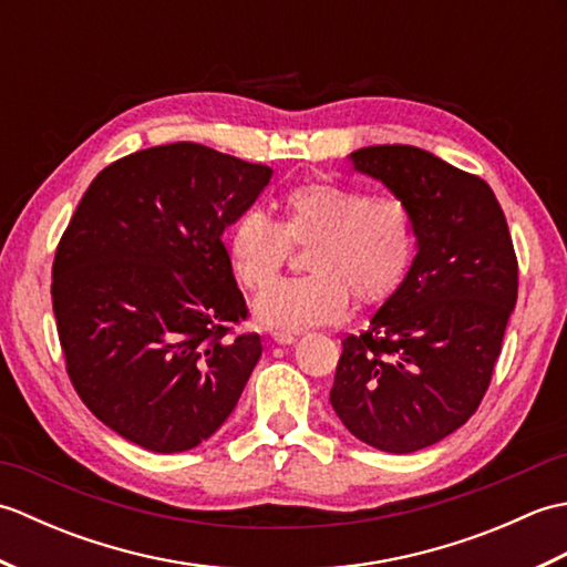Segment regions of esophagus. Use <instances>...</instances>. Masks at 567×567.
Wrapping results in <instances>:
<instances>
[{"instance_id":"obj_1","label":"esophagus","mask_w":567,"mask_h":567,"mask_svg":"<svg viewBox=\"0 0 567 567\" xmlns=\"http://www.w3.org/2000/svg\"><path fill=\"white\" fill-rule=\"evenodd\" d=\"M272 339H275L277 343H282V346H287V343H295V339H297V333H292V331H272Z\"/></svg>"}]
</instances>
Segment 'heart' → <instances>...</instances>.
<instances>
[{"mask_svg":"<svg viewBox=\"0 0 567 567\" xmlns=\"http://www.w3.org/2000/svg\"><path fill=\"white\" fill-rule=\"evenodd\" d=\"M282 202V221L260 204H248L226 236L234 275L252 292L280 275L292 246H309V275L265 290L252 305L258 321L285 331L319 327L343 315L348 295L355 305H378L402 285L416 250L414 214L402 197L307 183Z\"/></svg>","mask_w":567,"mask_h":567,"instance_id":"b5f03b06","label":"heart"}]
</instances>
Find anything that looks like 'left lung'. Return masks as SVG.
<instances>
[{"label":"left lung","mask_w":567,"mask_h":567,"mask_svg":"<svg viewBox=\"0 0 567 567\" xmlns=\"http://www.w3.org/2000/svg\"><path fill=\"white\" fill-rule=\"evenodd\" d=\"M355 171L414 214L416 258L363 333H348L331 406L388 453L439 443L477 412L519 292V262L495 192L414 146H370Z\"/></svg>","instance_id":"1"}]
</instances>
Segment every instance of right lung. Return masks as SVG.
Returning <instances> with one entry per match:
<instances>
[{
  "label": "right lung",
  "mask_w": 567,
  "mask_h": 567,
  "mask_svg": "<svg viewBox=\"0 0 567 567\" xmlns=\"http://www.w3.org/2000/svg\"><path fill=\"white\" fill-rule=\"evenodd\" d=\"M268 165L199 143L118 158L60 236L53 315L65 370L102 424L155 453L189 451L234 412L262 353L221 240Z\"/></svg>",
  "instance_id": "add662e5"
}]
</instances>
